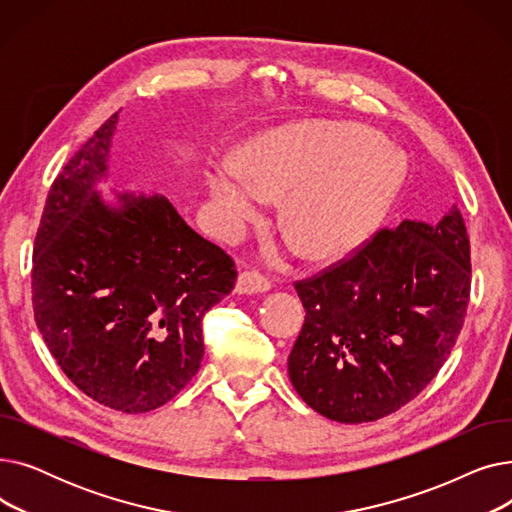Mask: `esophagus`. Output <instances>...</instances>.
I'll list each match as a JSON object with an SVG mask.
<instances>
[{"label":"esophagus","instance_id":"esophagus-1","mask_svg":"<svg viewBox=\"0 0 512 512\" xmlns=\"http://www.w3.org/2000/svg\"><path fill=\"white\" fill-rule=\"evenodd\" d=\"M272 288V282L267 276L249 270V272H242L236 280V292L238 294H259V292H267Z\"/></svg>","mask_w":512,"mask_h":512}]
</instances>
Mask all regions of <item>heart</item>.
I'll return each mask as SVG.
<instances>
[{
	"label": "heart",
	"instance_id": "1",
	"mask_svg": "<svg viewBox=\"0 0 512 512\" xmlns=\"http://www.w3.org/2000/svg\"><path fill=\"white\" fill-rule=\"evenodd\" d=\"M240 166L205 174L215 230L240 238L257 220L263 196L290 194L278 224L311 261H334L375 232L400 182L402 159L378 132L355 124L303 122L255 137Z\"/></svg>",
	"mask_w": 512,
	"mask_h": 512
}]
</instances>
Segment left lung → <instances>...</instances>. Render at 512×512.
<instances>
[{"instance_id": "left-lung-1", "label": "left lung", "mask_w": 512, "mask_h": 512, "mask_svg": "<svg viewBox=\"0 0 512 512\" xmlns=\"http://www.w3.org/2000/svg\"><path fill=\"white\" fill-rule=\"evenodd\" d=\"M307 311L288 375L332 421L382 419L411 402L448 359L471 292L465 220L382 228L348 259L294 282Z\"/></svg>"}]
</instances>
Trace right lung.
Returning <instances> with one entry per match:
<instances>
[{
  "mask_svg": "<svg viewBox=\"0 0 512 512\" xmlns=\"http://www.w3.org/2000/svg\"><path fill=\"white\" fill-rule=\"evenodd\" d=\"M118 114L53 180L33 249V311L53 359L99 405L147 413L201 367L203 315L232 292L230 255L199 236L161 195L107 205Z\"/></svg>",
  "mask_w": 512,
  "mask_h": 512,
  "instance_id": "add662e5",
  "label": "right lung"
}]
</instances>
